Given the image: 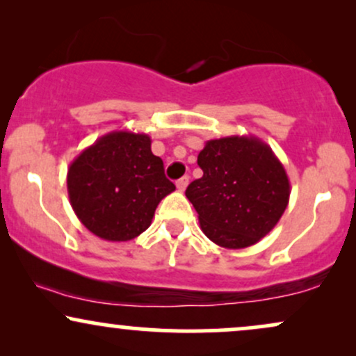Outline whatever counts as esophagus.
Listing matches in <instances>:
<instances>
[{
  "label": "esophagus",
  "instance_id": "1",
  "mask_svg": "<svg viewBox=\"0 0 356 356\" xmlns=\"http://www.w3.org/2000/svg\"><path fill=\"white\" fill-rule=\"evenodd\" d=\"M187 184H189V175H184V177H181L177 182H175V186H177L179 191L184 192V191H186Z\"/></svg>",
  "mask_w": 356,
  "mask_h": 356
}]
</instances>
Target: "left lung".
<instances>
[{
  "label": "left lung",
  "instance_id": "left-lung-1",
  "mask_svg": "<svg viewBox=\"0 0 356 356\" xmlns=\"http://www.w3.org/2000/svg\"><path fill=\"white\" fill-rule=\"evenodd\" d=\"M202 177L186 189L204 234L220 248L263 239L289 202L288 174L271 147L252 136L207 140L197 155Z\"/></svg>",
  "mask_w": 356,
  "mask_h": 356
}]
</instances>
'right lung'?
Wrapping results in <instances>:
<instances>
[{"mask_svg":"<svg viewBox=\"0 0 356 356\" xmlns=\"http://www.w3.org/2000/svg\"><path fill=\"white\" fill-rule=\"evenodd\" d=\"M150 137L129 130L105 134L68 167L67 187L76 218L112 243L130 241L150 226L159 202L175 191Z\"/></svg>","mask_w":356,"mask_h":356,"instance_id":"1","label":"right lung"}]
</instances>
